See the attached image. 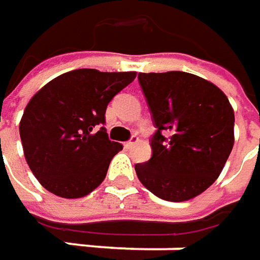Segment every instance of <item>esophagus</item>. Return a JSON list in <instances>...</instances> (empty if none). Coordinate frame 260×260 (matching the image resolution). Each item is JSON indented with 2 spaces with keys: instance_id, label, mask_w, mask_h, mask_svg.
<instances>
[{
  "instance_id": "esophagus-1",
  "label": "esophagus",
  "mask_w": 260,
  "mask_h": 260,
  "mask_svg": "<svg viewBox=\"0 0 260 260\" xmlns=\"http://www.w3.org/2000/svg\"><path fill=\"white\" fill-rule=\"evenodd\" d=\"M137 142H139V137H137V136H132V137L124 143V147L125 149H130V147H133Z\"/></svg>"
}]
</instances>
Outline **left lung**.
Instances as JSON below:
<instances>
[{
    "label": "left lung",
    "instance_id": "1",
    "mask_svg": "<svg viewBox=\"0 0 260 260\" xmlns=\"http://www.w3.org/2000/svg\"><path fill=\"white\" fill-rule=\"evenodd\" d=\"M156 132L152 157L136 164L140 182L165 201L191 200L214 182L235 143L227 96L200 76L171 71L139 74Z\"/></svg>",
    "mask_w": 260,
    "mask_h": 260
}]
</instances>
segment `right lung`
<instances>
[{
	"label": "right lung",
	"mask_w": 260,
	"mask_h": 260,
	"mask_svg": "<svg viewBox=\"0 0 260 260\" xmlns=\"http://www.w3.org/2000/svg\"><path fill=\"white\" fill-rule=\"evenodd\" d=\"M136 72L76 69L52 79L30 100L20 123L24 156L39 182L62 198H81L104 181L123 146L108 139V103Z\"/></svg>",
	"instance_id": "right-lung-1"
}]
</instances>
